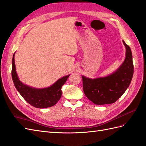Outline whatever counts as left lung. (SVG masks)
Wrapping results in <instances>:
<instances>
[{
    "label": "left lung",
    "instance_id": "obj_1",
    "mask_svg": "<svg viewBox=\"0 0 146 146\" xmlns=\"http://www.w3.org/2000/svg\"><path fill=\"white\" fill-rule=\"evenodd\" d=\"M123 43L126 48L125 58L114 72L94 79L82 76L84 94L96 105L115 102L124 94L131 83L134 72L132 52L124 40Z\"/></svg>",
    "mask_w": 146,
    "mask_h": 146
}]
</instances>
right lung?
Listing matches in <instances>:
<instances>
[{"mask_svg":"<svg viewBox=\"0 0 146 146\" xmlns=\"http://www.w3.org/2000/svg\"><path fill=\"white\" fill-rule=\"evenodd\" d=\"M15 54L12 58V76L15 87L28 104L36 108L44 109L54 106L62 96L61 88L70 74L60 78L53 84L44 88H36L28 86L20 80L16 71Z\"/></svg>","mask_w":146,"mask_h":146,"instance_id":"right-lung-1","label":"right lung"}]
</instances>
